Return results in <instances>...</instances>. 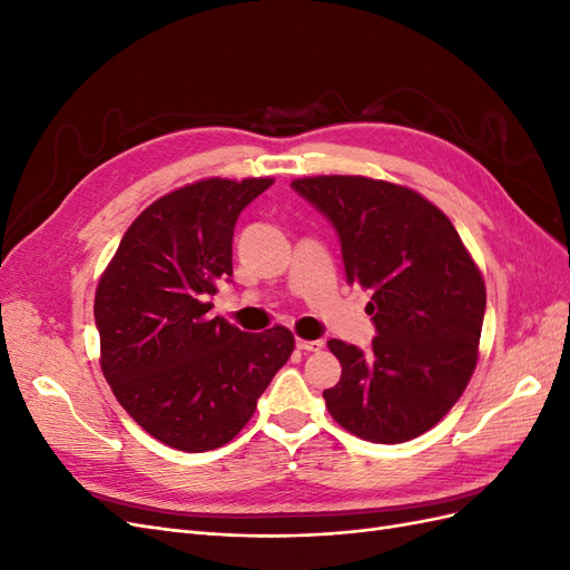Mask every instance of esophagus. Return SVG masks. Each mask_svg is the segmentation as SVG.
Returning a JSON list of instances; mask_svg holds the SVG:
<instances>
[{"label":"esophagus","instance_id":"1","mask_svg":"<svg viewBox=\"0 0 570 570\" xmlns=\"http://www.w3.org/2000/svg\"><path fill=\"white\" fill-rule=\"evenodd\" d=\"M323 340H299L297 337V350H302V352H318V350H323Z\"/></svg>","mask_w":570,"mask_h":570}]
</instances>
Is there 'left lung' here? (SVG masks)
Listing matches in <instances>:
<instances>
[{
	"instance_id": "8db88e82",
	"label": "left lung",
	"mask_w": 570,
	"mask_h": 570,
	"mask_svg": "<svg viewBox=\"0 0 570 570\" xmlns=\"http://www.w3.org/2000/svg\"><path fill=\"white\" fill-rule=\"evenodd\" d=\"M292 189L331 220L350 285L373 292L371 350L331 340L340 383L323 392L352 435L396 444L444 419L469 385L485 318V283L456 228L409 187L316 176Z\"/></svg>"
}]
</instances>
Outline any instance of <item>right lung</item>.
I'll use <instances>...</instances> for the list:
<instances>
[{"mask_svg": "<svg viewBox=\"0 0 570 570\" xmlns=\"http://www.w3.org/2000/svg\"><path fill=\"white\" fill-rule=\"evenodd\" d=\"M271 178H209L132 220L97 285L101 371L132 421L180 452H209L247 425L295 350L283 325L243 333L212 318L233 275V230Z\"/></svg>", "mask_w": 570, "mask_h": 570, "instance_id": "1", "label": "right lung"}]
</instances>
